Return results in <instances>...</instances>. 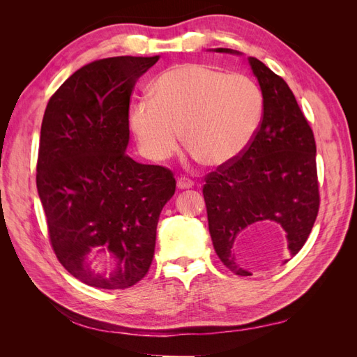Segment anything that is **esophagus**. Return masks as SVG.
I'll return each mask as SVG.
<instances>
[{"mask_svg": "<svg viewBox=\"0 0 357 357\" xmlns=\"http://www.w3.org/2000/svg\"><path fill=\"white\" fill-rule=\"evenodd\" d=\"M193 186V181L188 177H180L177 180V188L178 189H190Z\"/></svg>", "mask_w": 357, "mask_h": 357, "instance_id": "obj_1", "label": "esophagus"}]
</instances>
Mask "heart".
Instances as JSON below:
<instances>
[{
	"instance_id": "b5f03b06",
	"label": "heart",
	"mask_w": 357,
	"mask_h": 357,
	"mask_svg": "<svg viewBox=\"0 0 357 357\" xmlns=\"http://www.w3.org/2000/svg\"><path fill=\"white\" fill-rule=\"evenodd\" d=\"M129 110L142 153L162 160L183 139L208 167H223L252 143L264 116V93L252 77L201 63H181L160 74Z\"/></svg>"
}]
</instances>
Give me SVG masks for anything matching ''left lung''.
<instances>
[{"label": "left lung", "mask_w": 357, "mask_h": 357, "mask_svg": "<svg viewBox=\"0 0 357 357\" xmlns=\"http://www.w3.org/2000/svg\"><path fill=\"white\" fill-rule=\"evenodd\" d=\"M215 52L238 55L232 49ZM248 63L265 100L261 126L238 158L205 176L202 188L214 250L241 277L252 275L243 261L244 244L277 223L295 256L320 205L316 142L308 121L280 75L256 58Z\"/></svg>", "instance_id": "8db88e82"}]
</instances>
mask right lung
I'll return each mask as SVG.
<instances>
[{
  "instance_id": "add662e5",
  "label": "right lung",
  "mask_w": 357,
  "mask_h": 357,
  "mask_svg": "<svg viewBox=\"0 0 357 357\" xmlns=\"http://www.w3.org/2000/svg\"><path fill=\"white\" fill-rule=\"evenodd\" d=\"M159 56L93 61L63 82L43 116L37 190L58 261L84 284L128 289L152 265L172 171L125 152L129 100Z\"/></svg>"
}]
</instances>
